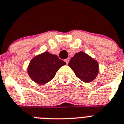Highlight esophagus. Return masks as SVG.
I'll list each match as a JSON object with an SVG mask.
<instances>
[{
  "label": "esophagus",
  "instance_id": "obj_1",
  "mask_svg": "<svg viewBox=\"0 0 124 124\" xmlns=\"http://www.w3.org/2000/svg\"><path fill=\"white\" fill-rule=\"evenodd\" d=\"M65 62H66V63H67H67H69V58H67V59H65Z\"/></svg>",
  "mask_w": 124,
  "mask_h": 124
}]
</instances>
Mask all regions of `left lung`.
<instances>
[{
    "label": "left lung",
    "mask_w": 124,
    "mask_h": 124,
    "mask_svg": "<svg viewBox=\"0 0 124 124\" xmlns=\"http://www.w3.org/2000/svg\"><path fill=\"white\" fill-rule=\"evenodd\" d=\"M68 65L78 78L86 83L93 81L99 73L97 61L84 52L75 54Z\"/></svg>",
    "instance_id": "8db88e82"
}]
</instances>
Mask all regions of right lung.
Wrapping results in <instances>:
<instances>
[{"mask_svg": "<svg viewBox=\"0 0 124 124\" xmlns=\"http://www.w3.org/2000/svg\"><path fill=\"white\" fill-rule=\"evenodd\" d=\"M66 62L48 52L35 56L28 67V74L35 82L42 85L51 80L56 72Z\"/></svg>", "mask_w": 124, "mask_h": 124, "instance_id": "1", "label": "right lung"}]
</instances>
